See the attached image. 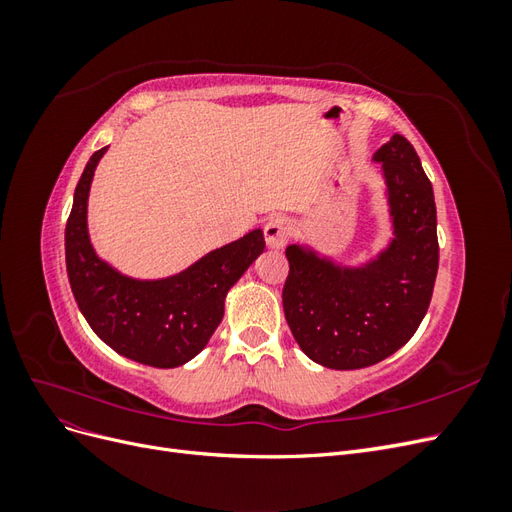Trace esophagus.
I'll return each instance as SVG.
<instances>
[{
    "instance_id": "obj_1",
    "label": "esophagus",
    "mask_w": 512,
    "mask_h": 512,
    "mask_svg": "<svg viewBox=\"0 0 512 512\" xmlns=\"http://www.w3.org/2000/svg\"><path fill=\"white\" fill-rule=\"evenodd\" d=\"M290 232H292L290 220L282 218V215H275V218H271L265 224V241L271 250H280V247L286 245Z\"/></svg>"
}]
</instances>
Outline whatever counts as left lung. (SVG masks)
<instances>
[{
	"instance_id": "8db88e82",
	"label": "left lung",
	"mask_w": 512,
	"mask_h": 512,
	"mask_svg": "<svg viewBox=\"0 0 512 512\" xmlns=\"http://www.w3.org/2000/svg\"><path fill=\"white\" fill-rule=\"evenodd\" d=\"M393 235L376 256L344 265L307 243L286 247L282 301L301 350L329 369L376 365L425 318L438 275L436 200L414 147L393 134L374 153Z\"/></svg>"
}]
</instances>
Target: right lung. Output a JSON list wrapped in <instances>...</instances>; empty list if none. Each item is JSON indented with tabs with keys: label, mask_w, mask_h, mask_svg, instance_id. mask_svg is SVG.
<instances>
[{
	"label": "right lung",
	"mask_w": 512,
	"mask_h": 512,
	"mask_svg": "<svg viewBox=\"0 0 512 512\" xmlns=\"http://www.w3.org/2000/svg\"><path fill=\"white\" fill-rule=\"evenodd\" d=\"M106 149L89 158L66 224V267L74 299L89 327L117 354L151 367H179L209 344L222 322L228 290L265 250V237L256 228L158 280L121 273L98 256L87 224L91 181Z\"/></svg>",
	"instance_id": "obj_1"
}]
</instances>
